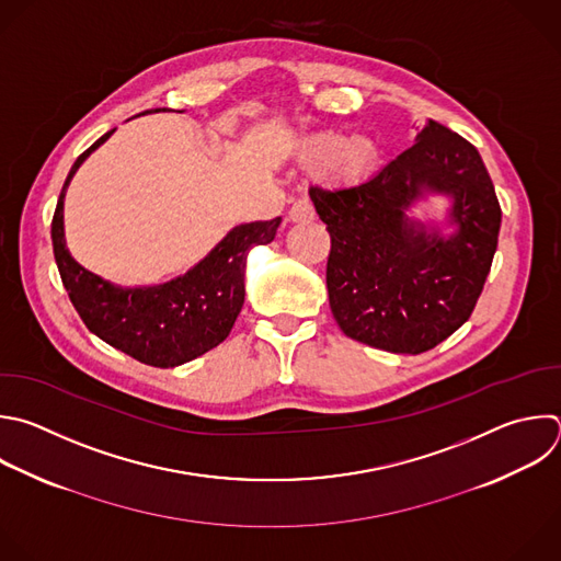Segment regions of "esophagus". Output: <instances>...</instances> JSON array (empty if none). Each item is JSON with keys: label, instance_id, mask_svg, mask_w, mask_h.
<instances>
[{"label": "esophagus", "instance_id": "1", "mask_svg": "<svg viewBox=\"0 0 561 561\" xmlns=\"http://www.w3.org/2000/svg\"><path fill=\"white\" fill-rule=\"evenodd\" d=\"M288 220L290 222H310V220H314V207H312V203L308 201V198H299L293 207H290V211H288Z\"/></svg>", "mask_w": 561, "mask_h": 561}]
</instances>
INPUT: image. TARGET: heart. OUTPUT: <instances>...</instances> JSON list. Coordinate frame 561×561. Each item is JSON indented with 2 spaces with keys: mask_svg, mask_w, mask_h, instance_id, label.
I'll use <instances>...</instances> for the list:
<instances>
[{
  "mask_svg": "<svg viewBox=\"0 0 561 561\" xmlns=\"http://www.w3.org/2000/svg\"><path fill=\"white\" fill-rule=\"evenodd\" d=\"M299 162L336 184H356L367 180L381 162L379 142L367 134H314L299 145Z\"/></svg>",
  "mask_w": 561,
  "mask_h": 561,
  "instance_id": "obj_1",
  "label": "heart"
}]
</instances>
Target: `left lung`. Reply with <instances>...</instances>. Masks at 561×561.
I'll return each mask as SVG.
<instances>
[{
    "mask_svg": "<svg viewBox=\"0 0 561 561\" xmlns=\"http://www.w3.org/2000/svg\"><path fill=\"white\" fill-rule=\"evenodd\" d=\"M425 191L455 201L454 237L430 234L407 216ZM308 194L330 233L328 299L345 336L421 354L471 317L497 249L502 211L469 140L430 121L375 178L343 190L310 186Z\"/></svg>",
    "mask_w": 561,
    "mask_h": 561,
    "instance_id": "1",
    "label": "left lung"
}]
</instances>
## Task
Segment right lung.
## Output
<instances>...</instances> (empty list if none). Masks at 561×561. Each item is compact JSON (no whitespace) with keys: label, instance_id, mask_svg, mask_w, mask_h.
I'll use <instances>...</instances> for the list:
<instances>
[{"label":"right lung","instance_id":"1","mask_svg":"<svg viewBox=\"0 0 561 561\" xmlns=\"http://www.w3.org/2000/svg\"><path fill=\"white\" fill-rule=\"evenodd\" d=\"M160 112V110H156ZM103 134L72 164L53 216V249L61 282L79 317L99 339L153 367H175L220 345L244 304V266L251 247L273 242L282 218L240 225L192 271L160 286L121 288L83 268L64 233V198L81 162L103 145Z\"/></svg>","mask_w":561,"mask_h":561}]
</instances>
